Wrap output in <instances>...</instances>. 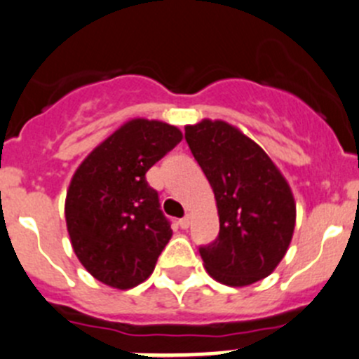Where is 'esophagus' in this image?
<instances>
[{
  "instance_id": "esophagus-1",
  "label": "esophagus",
  "mask_w": 359,
  "mask_h": 359,
  "mask_svg": "<svg viewBox=\"0 0 359 359\" xmlns=\"http://www.w3.org/2000/svg\"><path fill=\"white\" fill-rule=\"evenodd\" d=\"M180 227H182V229H189L190 227V215H187L185 218H182V220H180Z\"/></svg>"
}]
</instances>
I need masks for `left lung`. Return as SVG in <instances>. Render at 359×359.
<instances>
[{"instance_id": "left-lung-1", "label": "left lung", "mask_w": 359, "mask_h": 359, "mask_svg": "<svg viewBox=\"0 0 359 359\" xmlns=\"http://www.w3.org/2000/svg\"><path fill=\"white\" fill-rule=\"evenodd\" d=\"M185 139L217 201L220 231L201 247L217 282L245 287L266 278L284 259L296 224L287 180L264 149L222 119L185 126Z\"/></svg>"}]
</instances>
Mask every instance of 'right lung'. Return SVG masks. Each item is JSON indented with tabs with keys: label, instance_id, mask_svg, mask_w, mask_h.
Here are the masks:
<instances>
[{
	"label": "right lung",
	"instance_id": "obj_1",
	"mask_svg": "<svg viewBox=\"0 0 359 359\" xmlns=\"http://www.w3.org/2000/svg\"><path fill=\"white\" fill-rule=\"evenodd\" d=\"M182 139L177 126L134 118L72 176L65 199L68 236L81 264L102 284L125 291L155 269L172 229L146 172Z\"/></svg>",
	"mask_w": 359,
	"mask_h": 359
}]
</instances>
